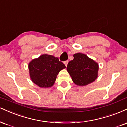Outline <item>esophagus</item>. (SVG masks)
Returning <instances> with one entry per match:
<instances>
[{"mask_svg":"<svg viewBox=\"0 0 127 127\" xmlns=\"http://www.w3.org/2000/svg\"><path fill=\"white\" fill-rule=\"evenodd\" d=\"M68 61L67 60V61H65V62H64V64H65V66H67V64H68Z\"/></svg>","mask_w":127,"mask_h":127,"instance_id":"obj_1","label":"esophagus"}]
</instances>
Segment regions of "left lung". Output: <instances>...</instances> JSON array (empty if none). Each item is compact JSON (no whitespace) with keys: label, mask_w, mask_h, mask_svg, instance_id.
Here are the masks:
<instances>
[{"label":"left lung","mask_w":127,"mask_h":127,"mask_svg":"<svg viewBox=\"0 0 127 127\" xmlns=\"http://www.w3.org/2000/svg\"><path fill=\"white\" fill-rule=\"evenodd\" d=\"M73 57L67 67L73 82L78 86H86L94 82L98 76L97 63L82 53H76Z\"/></svg>","instance_id":"1"}]
</instances>
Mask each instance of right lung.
I'll use <instances>...</instances> for the list:
<instances>
[{
  "label": "right lung",
  "mask_w": 127,
  "mask_h": 127,
  "mask_svg": "<svg viewBox=\"0 0 127 127\" xmlns=\"http://www.w3.org/2000/svg\"><path fill=\"white\" fill-rule=\"evenodd\" d=\"M65 68V65L57 57L48 54L41 55L28 64L30 78L40 88L51 87L60 71Z\"/></svg>",
  "instance_id": "add662e5"
}]
</instances>
